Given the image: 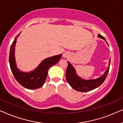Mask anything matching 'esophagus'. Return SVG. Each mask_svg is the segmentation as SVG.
<instances>
[{"mask_svg":"<svg viewBox=\"0 0 123 123\" xmlns=\"http://www.w3.org/2000/svg\"><path fill=\"white\" fill-rule=\"evenodd\" d=\"M69 55H70V53L68 52H65V53L63 54V57H64V58H68V57Z\"/></svg>","mask_w":123,"mask_h":123,"instance_id":"1","label":"esophagus"}]
</instances>
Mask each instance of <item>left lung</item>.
Listing matches in <instances>:
<instances>
[{
    "label": "left lung",
    "mask_w": 123,
    "mask_h": 123,
    "mask_svg": "<svg viewBox=\"0 0 123 123\" xmlns=\"http://www.w3.org/2000/svg\"><path fill=\"white\" fill-rule=\"evenodd\" d=\"M98 37L99 38L104 39L106 41L104 37L100 34H98ZM106 43L107 44L106 41ZM108 45V44H107ZM109 66L105 72V73L102 76L99 77L98 78L95 79H89L86 80L79 76L77 75L76 70L74 66L68 62V66L67 68L66 72V78L68 83L73 89L79 92H88L92 90H93L104 83L105 80L106 79V76L108 74L110 68V59L109 60Z\"/></svg>",
    "instance_id": "1"
}]
</instances>
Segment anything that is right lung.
Returning a JSON list of instances; mask_svg holds the SVG:
<instances>
[{"mask_svg": "<svg viewBox=\"0 0 123 123\" xmlns=\"http://www.w3.org/2000/svg\"><path fill=\"white\" fill-rule=\"evenodd\" d=\"M20 33L15 37L11 47L9 61L11 71L16 80L24 87L29 89H38L44 84L49 69L60 61L62 54L45 58L41 62L37 68L31 71H20L16 65L14 56L16 41Z\"/></svg>", "mask_w": 123, "mask_h": 123, "instance_id": "obj_1", "label": "right lung"}]
</instances>
